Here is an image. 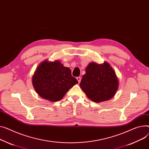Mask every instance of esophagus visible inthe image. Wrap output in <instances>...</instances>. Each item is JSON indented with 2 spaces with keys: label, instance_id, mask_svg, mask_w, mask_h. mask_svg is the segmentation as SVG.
<instances>
[{
  "label": "esophagus",
  "instance_id": "34e87169",
  "mask_svg": "<svg viewBox=\"0 0 149 149\" xmlns=\"http://www.w3.org/2000/svg\"><path fill=\"white\" fill-rule=\"evenodd\" d=\"M77 80H78V83H80L81 80V77H77Z\"/></svg>",
  "mask_w": 149,
  "mask_h": 149
}]
</instances>
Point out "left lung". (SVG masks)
<instances>
[{
    "label": "left lung",
    "mask_w": 149,
    "mask_h": 149,
    "mask_svg": "<svg viewBox=\"0 0 149 149\" xmlns=\"http://www.w3.org/2000/svg\"><path fill=\"white\" fill-rule=\"evenodd\" d=\"M80 86L90 100L101 102L114 96L118 80L113 68L107 62L103 64L92 62L86 67Z\"/></svg>",
    "instance_id": "obj_1"
}]
</instances>
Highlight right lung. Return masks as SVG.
Instances as JSON below:
<instances>
[{
    "instance_id": "add662e5",
    "label": "right lung",
    "mask_w": 149,
    "mask_h": 149,
    "mask_svg": "<svg viewBox=\"0 0 149 149\" xmlns=\"http://www.w3.org/2000/svg\"><path fill=\"white\" fill-rule=\"evenodd\" d=\"M78 81L71 75V69L58 61H44L39 64L32 77L36 93L46 100L60 101L66 92Z\"/></svg>"
}]
</instances>
